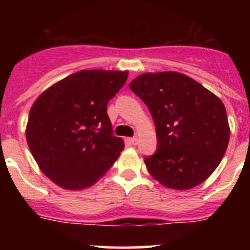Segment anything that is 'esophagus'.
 Instances as JSON below:
<instances>
[{
  "label": "esophagus",
  "mask_w": 250,
  "mask_h": 250,
  "mask_svg": "<svg viewBox=\"0 0 250 250\" xmlns=\"http://www.w3.org/2000/svg\"><path fill=\"white\" fill-rule=\"evenodd\" d=\"M129 141H130V144H133V145H137L139 139H138V137H133V138H130Z\"/></svg>",
  "instance_id": "obj_1"
}]
</instances>
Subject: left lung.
I'll list each match as a JSON object with an SVG mask.
<instances>
[{
    "mask_svg": "<svg viewBox=\"0 0 250 250\" xmlns=\"http://www.w3.org/2000/svg\"><path fill=\"white\" fill-rule=\"evenodd\" d=\"M150 110L157 148L144 158L163 186L188 190L203 183L223 160L230 139L221 100L179 72L143 74L129 83Z\"/></svg>",
    "mask_w": 250,
    "mask_h": 250,
    "instance_id": "8db88e82",
    "label": "left lung"
}]
</instances>
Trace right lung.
I'll use <instances>...</instances> for the list:
<instances>
[{
  "mask_svg": "<svg viewBox=\"0 0 250 250\" xmlns=\"http://www.w3.org/2000/svg\"><path fill=\"white\" fill-rule=\"evenodd\" d=\"M127 71L82 70L42 93L30 110L26 140L41 170L67 190L89 188L123 150L113 135L107 103Z\"/></svg>",
  "mask_w": 250,
  "mask_h": 250,
  "instance_id": "add662e5",
  "label": "right lung"
}]
</instances>
